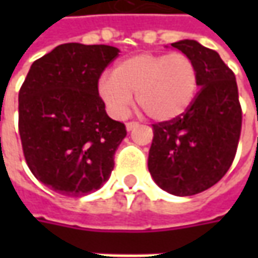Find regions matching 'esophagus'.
<instances>
[{
    "mask_svg": "<svg viewBox=\"0 0 258 258\" xmlns=\"http://www.w3.org/2000/svg\"><path fill=\"white\" fill-rule=\"evenodd\" d=\"M138 124L139 123H138V122H135V120H132V122H127V123H126V129H127V131H132V129H135Z\"/></svg>",
    "mask_w": 258,
    "mask_h": 258,
    "instance_id": "1",
    "label": "esophagus"
}]
</instances>
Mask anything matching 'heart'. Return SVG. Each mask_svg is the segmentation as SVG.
Returning a JSON list of instances; mask_svg holds the SVG:
<instances>
[{"instance_id":"obj_1","label":"heart","mask_w":258,"mask_h":258,"mask_svg":"<svg viewBox=\"0 0 258 258\" xmlns=\"http://www.w3.org/2000/svg\"><path fill=\"white\" fill-rule=\"evenodd\" d=\"M198 90V67L185 53H141L104 73L97 93L113 117H124L134 102L155 120H172L188 110Z\"/></svg>"}]
</instances>
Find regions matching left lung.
<instances>
[{"instance_id":"obj_1","label":"left lung","mask_w":258,"mask_h":258,"mask_svg":"<svg viewBox=\"0 0 258 258\" xmlns=\"http://www.w3.org/2000/svg\"><path fill=\"white\" fill-rule=\"evenodd\" d=\"M198 67L192 104L172 120L152 124L149 172L164 191L189 197L211 188L233 164L243 110L233 70L220 54L195 40L172 43Z\"/></svg>"}]
</instances>
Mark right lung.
<instances>
[{
    "mask_svg": "<svg viewBox=\"0 0 258 258\" xmlns=\"http://www.w3.org/2000/svg\"><path fill=\"white\" fill-rule=\"evenodd\" d=\"M112 45L67 43L35 60L18 93L25 162L53 191L82 197L99 189L114 166L126 126L110 119L97 93Z\"/></svg>",
    "mask_w": 258,
    "mask_h": 258,
    "instance_id": "obj_1",
    "label": "right lung"
}]
</instances>
